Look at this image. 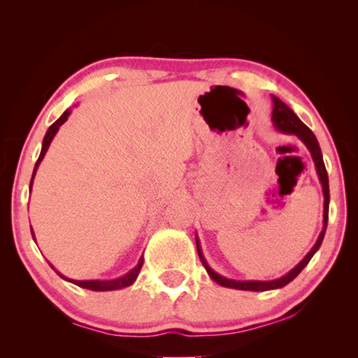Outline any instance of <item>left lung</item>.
I'll list each match as a JSON object with an SVG mask.
<instances>
[{
	"instance_id": "obj_1",
	"label": "left lung",
	"mask_w": 358,
	"mask_h": 358,
	"mask_svg": "<svg viewBox=\"0 0 358 358\" xmlns=\"http://www.w3.org/2000/svg\"><path fill=\"white\" fill-rule=\"evenodd\" d=\"M272 120L273 123H275V127L278 131L285 132V134H294L299 136V138L306 144V148L309 149L310 155L314 158V163L317 167V172H318V177H320L322 181V186H323V194H324V215H323V231L320 234V237H318L315 246L310 249V252L303 258V260L295 266V268L286 273L285 277H281L278 280H272V281H234L229 278H224L222 275H218L217 272L212 271L208 263L204 262V258L201 255V250L199 246V240H196V250H199V255H200V260L203 263L204 268H206L208 273L210 275V278L217 281L218 285L226 286V287H232V289H241V291H269V289H277V287H283L286 286L289 281H292L299 273L303 271V268L309 263L310 258L317 252L318 248H320L323 237H324V232H326V226H328V215H329V181H328V172H326V167L323 163V157H322V150L320 146H318V141L315 138V135L313 134V131L305 124L301 123L300 118L295 115V113L287 108V106L280 101L278 98L273 96V112H272Z\"/></svg>"
}]
</instances>
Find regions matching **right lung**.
Segmentation results:
<instances>
[{
  "mask_svg": "<svg viewBox=\"0 0 358 358\" xmlns=\"http://www.w3.org/2000/svg\"><path fill=\"white\" fill-rule=\"evenodd\" d=\"M69 113H71V110H66V112L63 113V115L59 117V118L55 121V123H53V124L49 127V131H48V134H45L44 140H43L41 154H40V157H38V159H36V164H35V169H34V175H35V172H36V169H38V164L41 163V159H43L44 154H45V152H48L49 144H50L53 136H55V134H57V131H58V127L64 123V121L67 120V117H69ZM34 175H32V180H30V187H32ZM30 231H32V227H30ZM32 237H34V234H32ZM34 240H35V238H34ZM141 266H143V258H140L138 264H136L131 272H127L124 277L117 278V280H109V281H100V280L78 281V280H69V281H72L73 285H77V286H80V287L90 289V291H113V289H121V287L131 286V285L134 283V281H135V278L138 277V272H140V269H141ZM59 275H62V273H59ZM62 277H63V275H62ZM63 278H66V277H63ZM66 280H67V278H66Z\"/></svg>",
  "mask_w": 358,
  "mask_h": 358,
  "instance_id": "1",
  "label": "right lung"
}]
</instances>
